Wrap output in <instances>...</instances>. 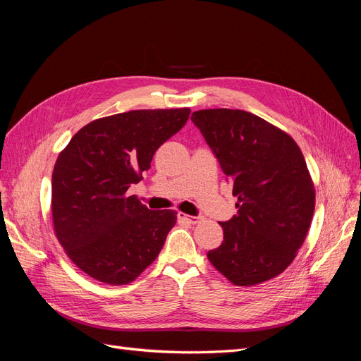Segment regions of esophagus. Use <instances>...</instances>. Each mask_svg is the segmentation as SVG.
Masks as SVG:
<instances>
[{
  "label": "esophagus",
  "instance_id": "34e87169",
  "mask_svg": "<svg viewBox=\"0 0 361 361\" xmlns=\"http://www.w3.org/2000/svg\"><path fill=\"white\" fill-rule=\"evenodd\" d=\"M178 218H179V220H182V221L190 223V224H197V223H200L203 220L202 216H191V215H187V214H183V212H179Z\"/></svg>",
  "mask_w": 361,
  "mask_h": 361
}]
</instances>
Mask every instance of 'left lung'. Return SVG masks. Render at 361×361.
<instances>
[{
	"instance_id": "obj_1",
	"label": "left lung",
	"mask_w": 361,
	"mask_h": 361,
	"mask_svg": "<svg viewBox=\"0 0 361 361\" xmlns=\"http://www.w3.org/2000/svg\"><path fill=\"white\" fill-rule=\"evenodd\" d=\"M191 120L238 197V214L220 223L224 239L207 251V259L236 286L280 276L297 257L314 211V187L301 149L285 130L243 110H200Z\"/></svg>"
}]
</instances>
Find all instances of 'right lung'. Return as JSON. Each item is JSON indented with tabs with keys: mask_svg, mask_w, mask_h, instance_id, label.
Here are the masks:
<instances>
[{
	"mask_svg": "<svg viewBox=\"0 0 361 361\" xmlns=\"http://www.w3.org/2000/svg\"><path fill=\"white\" fill-rule=\"evenodd\" d=\"M190 108L134 110L96 118L76 133L52 171V224L68 257L87 276L134 281L176 224L171 209L150 211L128 195L157 149L183 128Z\"/></svg>",
	"mask_w": 361,
	"mask_h": 361,
	"instance_id": "obj_1",
	"label": "right lung"
}]
</instances>
